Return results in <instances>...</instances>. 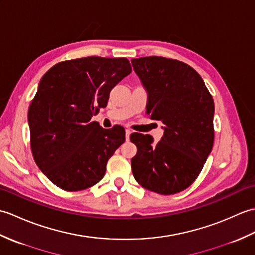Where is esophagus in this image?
Here are the masks:
<instances>
[{
    "instance_id": "1",
    "label": "esophagus",
    "mask_w": 255,
    "mask_h": 255,
    "mask_svg": "<svg viewBox=\"0 0 255 255\" xmlns=\"http://www.w3.org/2000/svg\"><path fill=\"white\" fill-rule=\"evenodd\" d=\"M131 134V130L130 129H126V140H129V137Z\"/></svg>"
}]
</instances>
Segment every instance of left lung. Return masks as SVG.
<instances>
[{"label":"left lung","mask_w":255,"mask_h":255,"mask_svg":"<svg viewBox=\"0 0 255 255\" xmlns=\"http://www.w3.org/2000/svg\"><path fill=\"white\" fill-rule=\"evenodd\" d=\"M134 72L148 93L151 119L163 124L154 143L150 134L131 133L137 154L132 174L142 187L175 194L196 180L214 144L213 96L202 77L188 64L163 57L132 59Z\"/></svg>","instance_id":"left-lung-1"}]
</instances>
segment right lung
Wrapping results in <instances>:
<instances>
[{
    "label": "right lung",
    "instance_id": "right-lung-1",
    "mask_svg": "<svg viewBox=\"0 0 255 255\" xmlns=\"http://www.w3.org/2000/svg\"><path fill=\"white\" fill-rule=\"evenodd\" d=\"M131 72L126 58L85 57L59 62L41 78L28 110L36 164L64 191L89 188L104 177L125 129L91 118L106 107L112 89Z\"/></svg>",
    "mask_w": 255,
    "mask_h": 255
}]
</instances>
